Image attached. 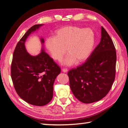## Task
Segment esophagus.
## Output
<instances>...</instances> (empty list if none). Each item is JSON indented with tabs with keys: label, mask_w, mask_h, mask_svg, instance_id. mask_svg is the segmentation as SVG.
<instances>
[{
	"label": "esophagus",
	"mask_w": 128,
	"mask_h": 128,
	"mask_svg": "<svg viewBox=\"0 0 128 128\" xmlns=\"http://www.w3.org/2000/svg\"><path fill=\"white\" fill-rule=\"evenodd\" d=\"M62 72L64 73H66V72H68V70L67 68H62Z\"/></svg>",
	"instance_id": "esophagus-1"
}]
</instances>
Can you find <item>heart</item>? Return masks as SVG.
Masks as SVG:
<instances>
[{
	"label": "heart",
	"mask_w": 128,
	"mask_h": 128,
	"mask_svg": "<svg viewBox=\"0 0 128 128\" xmlns=\"http://www.w3.org/2000/svg\"><path fill=\"white\" fill-rule=\"evenodd\" d=\"M95 43V34L90 28L69 26L60 28L54 38L48 39L46 47L52 58L60 61L66 53L69 54L64 60V64L80 62L88 58Z\"/></svg>",
	"instance_id": "obj_1"
}]
</instances>
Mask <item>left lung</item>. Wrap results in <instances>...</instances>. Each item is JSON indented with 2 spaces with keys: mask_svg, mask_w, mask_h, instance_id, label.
I'll return each mask as SVG.
<instances>
[{
  "mask_svg": "<svg viewBox=\"0 0 128 128\" xmlns=\"http://www.w3.org/2000/svg\"><path fill=\"white\" fill-rule=\"evenodd\" d=\"M116 60L114 44L102 27L100 43L84 63L68 72L75 97L82 102L91 104L106 96L115 79Z\"/></svg>",
  "mask_w": 128,
  "mask_h": 128,
  "instance_id": "left-lung-1",
  "label": "left lung"
}]
</instances>
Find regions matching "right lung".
Masks as SVG:
<instances>
[{"label": "right lung", "mask_w": 128, "mask_h": 128, "mask_svg": "<svg viewBox=\"0 0 128 128\" xmlns=\"http://www.w3.org/2000/svg\"><path fill=\"white\" fill-rule=\"evenodd\" d=\"M42 25L33 26L18 42L11 66V79L17 94L27 103L38 106L52 100L54 83L61 72L60 68L43 48L36 56L30 55L26 49L24 42L28 36ZM41 42L43 44L44 39Z\"/></svg>", "instance_id": "obj_1"}]
</instances>
